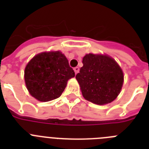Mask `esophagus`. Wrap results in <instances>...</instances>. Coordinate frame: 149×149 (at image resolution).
<instances>
[{
    "label": "esophagus",
    "mask_w": 149,
    "mask_h": 149,
    "mask_svg": "<svg viewBox=\"0 0 149 149\" xmlns=\"http://www.w3.org/2000/svg\"><path fill=\"white\" fill-rule=\"evenodd\" d=\"M74 71L75 74H77L78 73V72H79V68H78V67H75V68H74Z\"/></svg>",
    "instance_id": "esophagus-1"
}]
</instances>
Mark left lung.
<instances>
[{
  "label": "left lung",
  "mask_w": 149,
  "mask_h": 149,
  "mask_svg": "<svg viewBox=\"0 0 149 149\" xmlns=\"http://www.w3.org/2000/svg\"><path fill=\"white\" fill-rule=\"evenodd\" d=\"M82 63L84 65L75 77L84 98L99 105L114 101L124 82L119 64L107 55L93 54L85 55Z\"/></svg>",
  "instance_id": "left-lung-1"
}]
</instances>
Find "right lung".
<instances>
[{"label": "right lung", "mask_w": 149, "mask_h": 149, "mask_svg": "<svg viewBox=\"0 0 149 149\" xmlns=\"http://www.w3.org/2000/svg\"><path fill=\"white\" fill-rule=\"evenodd\" d=\"M74 75L68 60L60 51L36 55L24 69V81L29 93L42 102L59 98L68 80Z\"/></svg>", "instance_id": "1"}]
</instances>
